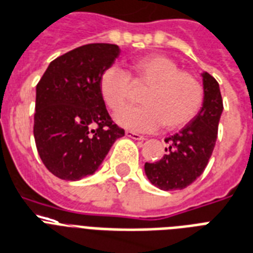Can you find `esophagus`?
<instances>
[{
    "label": "esophagus",
    "mask_w": 253,
    "mask_h": 253,
    "mask_svg": "<svg viewBox=\"0 0 253 253\" xmlns=\"http://www.w3.org/2000/svg\"><path fill=\"white\" fill-rule=\"evenodd\" d=\"M125 134H126L128 137L133 138V140H140V141H142V140H145V137H144V136L136 133V132H132V130H126V132H125Z\"/></svg>",
    "instance_id": "esophagus-1"
}]
</instances>
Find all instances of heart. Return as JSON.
Returning <instances> with one entry per match:
<instances>
[{"instance_id": "b5f03b06", "label": "heart", "mask_w": 253, "mask_h": 253, "mask_svg": "<svg viewBox=\"0 0 253 253\" xmlns=\"http://www.w3.org/2000/svg\"><path fill=\"white\" fill-rule=\"evenodd\" d=\"M130 80L147 84L142 105L125 106L116 113V123L133 132H152L164 125L178 129L191 123L200 112L204 89L196 76L178 70V65L163 54L140 57L128 65V73L117 66L106 68L100 76L98 90L111 111L128 100Z\"/></svg>"}]
</instances>
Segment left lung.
I'll use <instances>...</instances> for the list:
<instances>
[{"label": "left lung", "instance_id": "left-lung-1", "mask_svg": "<svg viewBox=\"0 0 253 253\" xmlns=\"http://www.w3.org/2000/svg\"><path fill=\"white\" fill-rule=\"evenodd\" d=\"M204 101L200 112L178 133L165 138V155L156 163H145V174L163 191L184 189L200 176L213 152L223 98L219 83L203 73Z\"/></svg>", "mask_w": 253, "mask_h": 253}]
</instances>
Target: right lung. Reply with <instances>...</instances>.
Masks as SVG:
<instances>
[{"mask_svg": "<svg viewBox=\"0 0 253 253\" xmlns=\"http://www.w3.org/2000/svg\"><path fill=\"white\" fill-rule=\"evenodd\" d=\"M113 43H88L53 60L36 88L33 133L49 172L66 181L93 174L124 129L113 123L98 90L119 57Z\"/></svg>", "mask_w": 253, "mask_h": 253, "instance_id": "1", "label": "right lung"}]
</instances>
